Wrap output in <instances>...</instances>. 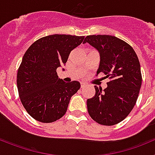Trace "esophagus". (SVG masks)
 Here are the masks:
<instances>
[{"label":"esophagus","mask_w":155,"mask_h":155,"mask_svg":"<svg viewBox=\"0 0 155 155\" xmlns=\"http://www.w3.org/2000/svg\"><path fill=\"white\" fill-rule=\"evenodd\" d=\"M86 84H86L85 82H81V87H85Z\"/></svg>","instance_id":"34e87169"}]
</instances>
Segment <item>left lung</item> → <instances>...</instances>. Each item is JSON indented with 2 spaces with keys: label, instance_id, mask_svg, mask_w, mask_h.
<instances>
[{
  "label": "left lung",
  "instance_id": "left-lung-1",
  "mask_svg": "<svg viewBox=\"0 0 155 155\" xmlns=\"http://www.w3.org/2000/svg\"><path fill=\"white\" fill-rule=\"evenodd\" d=\"M86 42L99 53L96 75L103 73L110 79L104 90L94 86V96L87 100V111L98 124L115 125L123 121L136 104L142 83L139 60L134 49L116 36L87 35Z\"/></svg>",
  "mask_w": 155,
  "mask_h": 155
}]
</instances>
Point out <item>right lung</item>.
Instances as JSON below:
<instances>
[{
	"instance_id": "right-lung-1",
	"label": "right lung",
	"mask_w": 155,
	"mask_h": 155,
	"mask_svg": "<svg viewBox=\"0 0 155 155\" xmlns=\"http://www.w3.org/2000/svg\"><path fill=\"white\" fill-rule=\"evenodd\" d=\"M84 36L50 35L29 46L17 74V86L23 106L35 120L52 123L67 112L71 98L81 87L80 82L64 81L57 69L65 65L71 50Z\"/></svg>"
}]
</instances>
